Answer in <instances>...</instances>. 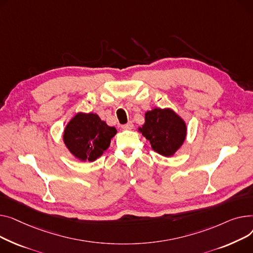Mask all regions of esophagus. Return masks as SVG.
<instances>
[{
    "label": "esophagus",
    "mask_w": 253,
    "mask_h": 253,
    "mask_svg": "<svg viewBox=\"0 0 253 253\" xmlns=\"http://www.w3.org/2000/svg\"><path fill=\"white\" fill-rule=\"evenodd\" d=\"M132 126H133V125H132V123H131V122H128L127 124H126V125L122 126V127H123L124 129H131V128H132Z\"/></svg>",
    "instance_id": "1"
}]
</instances>
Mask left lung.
<instances>
[{"label": "left lung", "mask_w": 253, "mask_h": 253, "mask_svg": "<svg viewBox=\"0 0 253 253\" xmlns=\"http://www.w3.org/2000/svg\"><path fill=\"white\" fill-rule=\"evenodd\" d=\"M150 141L158 154L171 157L180 149L187 137V125L171 108H154L145 113V123L138 128Z\"/></svg>", "instance_id": "1"}]
</instances>
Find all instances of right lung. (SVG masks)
<instances>
[{
	"instance_id": "add662e5",
	"label": "right lung",
	"mask_w": 253,
	"mask_h": 253,
	"mask_svg": "<svg viewBox=\"0 0 253 253\" xmlns=\"http://www.w3.org/2000/svg\"><path fill=\"white\" fill-rule=\"evenodd\" d=\"M117 129L101 121L97 113L78 112L66 125L63 142L70 154L80 161H95L110 146Z\"/></svg>"
}]
</instances>
